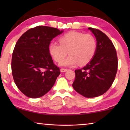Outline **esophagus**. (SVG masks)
<instances>
[{
    "instance_id": "34e87169",
    "label": "esophagus",
    "mask_w": 130,
    "mask_h": 130,
    "mask_svg": "<svg viewBox=\"0 0 130 130\" xmlns=\"http://www.w3.org/2000/svg\"><path fill=\"white\" fill-rule=\"evenodd\" d=\"M68 70L67 69H65V68H61V72H67Z\"/></svg>"
}]
</instances>
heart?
<instances>
[{
  "instance_id": "1",
  "label": "heart",
  "mask_w": 130,
  "mask_h": 130,
  "mask_svg": "<svg viewBox=\"0 0 130 130\" xmlns=\"http://www.w3.org/2000/svg\"><path fill=\"white\" fill-rule=\"evenodd\" d=\"M59 43L50 45V53L56 62L60 63L67 55L70 56L61 65L73 66L87 65L93 59L97 50V41L93 35L72 31L63 34Z\"/></svg>"
}]
</instances>
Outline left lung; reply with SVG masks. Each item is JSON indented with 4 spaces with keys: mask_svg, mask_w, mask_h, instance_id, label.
Here are the masks:
<instances>
[{
    "mask_svg": "<svg viewBox=\"0 0 130 130\" xmlns=\"http://www.w3.org/2000/svg\"><path fill=\"white\" fill-rule=\"evenodd\" d=\"M88 29L96 38L97 50L91 62L75 70L72 86L81 95L91 98L102 95L111 87L117 73L118 60L115 47L108 37L97 28Z\"/></svg>",
    "mask_w": 130,
    "mask_h": 130,
    "instance_id": "left-lung-1",
    "label": "left lung"
}]
</instances>
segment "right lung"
<instances>
[{
  "label": "right lung",
  "instance_id": "1",
  "mask_svg": "<svg viewBox=\"0 0 130 130\" xmlns=\"http://www.w3.org/2000/svg\"><path fill=\"white\" fill-rule=\"evenodd\" d=\"M63 31L38 26L22 35L13 50L12 74L15 84L25 95L38 98L47 93L60 74L49 52L53 38Z\"/></svg>",
  "mask_w": 130,
  "mask_h": 130
}]
</instances>
